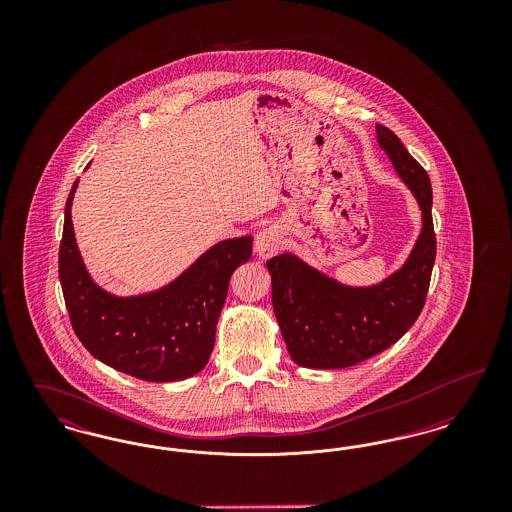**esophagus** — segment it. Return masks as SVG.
<instances>
[{"label": "esophagus", "instance_id": "1", "mask_svg": "<svg viewBox=\"0 0 512 512\" xmlns=\"http://www.w3.org/2000/svg\"><path fill=\"white\" fill-rule=\"evenodd\" d=\"M282 238L284 232L280 226H268L263 228L257 236H255V253L263 259L272 257L274 253H278V249L282 247Z\"/></svg>", "mask_w": 512, "mask_h": 512}]
</instances>
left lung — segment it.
Segmentation results:
<instances>
[{
	"label": "left lung",
	"instance_id": "obj_1",
	"mask_svg": "<svg viewBox=\"0 0 512 512\" xmlns=\"http://www.w3.org/2000/svg\"><path fill=\"white\" fill-rule=\"evenodd\" d=\"M378 144L422 211V230L405 265L386 280L353 288L309 267L292 253L268 259L272 307L293 363L347 368L382 353L420 315L436 261L432 184L390 128L376 124Z\"/></svg>",
	"mask_w": 512,
	"mask_h": 512
}]
</instances>
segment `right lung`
I'll list each match as a JSON object with an SVG mask.
<instances>
[{"label":"right lung","instance_id":"right-lung-1","mask_svg":"<svg viewBox=\"0 0 512 512\" xmlns=\"http://www.w3.org/2000/svg\"><path fill=\"white\" fill-rule=\"evenodd\" d=\"M65 205L59 280L74 334L98 359L146 382H178L203 370L213 345L228 282L251 257V236L224 240L157 292L117 297L84 267L74 240L71 205Z\"/></svg>","mask_w":512,"mask_h":512}]
</instances>
